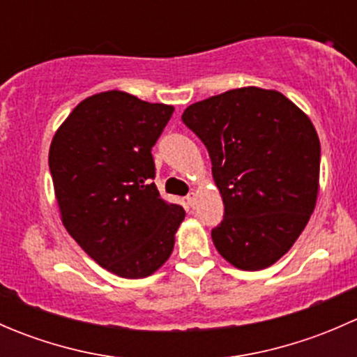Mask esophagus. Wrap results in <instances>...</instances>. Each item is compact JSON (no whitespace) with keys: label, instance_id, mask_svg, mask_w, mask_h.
I'll return each instance as SVG.
<instances>
[{"label":"esophagus","instance_id":"1","mask_svg":"<svg viewBox=\"0 0 357 357\" xmlns=\"http://www.w3.org/2000/svg\"><path fill=\"white\" fill-rule=\"evenodd\" d=\"M186 202H188L190 207H195V204H197V193H195V192H190L188 195H186Z\"/></svg>","mask_w":357,"mask_h":357}]
</instances>
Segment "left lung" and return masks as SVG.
Instances as JSON below:
<instances>
[{
	"mask_svg": "<svg viewBox=\"0 0 357 357\" xmlns=\"http://www.w3.org/2000/svg\"><path fill=\"white\" fill-rule=\"evenodd\" d=\"M181 119L207 149L225 204L212 229L218 252L245 271L275 264L314 211L321 146L312 122L282 93L254 86L193 103Z\"/></svg>",
	"mask_w": 357,
	"mask_h": 357,
	"instance_id": "obj_1",
	"label": "left lung"
}]
</instances>
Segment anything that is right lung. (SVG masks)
Instances as JSON below:
<instances>
[{"mask_svg":"<svg viewBox=\"0 0 357 357\" xmlns=\"http://www.w3.org/2000/svg\"><path fill=\"white\" fill-rule=\"evenodd\" d=\"M171 105L124 91L79 103L50 146V172L63 226L102 268L145 278L174 248L181 205L160 199L152 149L171 119Z\"/></svg>","mask_w":357,"mask_h":357,"instance_id":"add662e5","label":"right lung"}]
</instances>
